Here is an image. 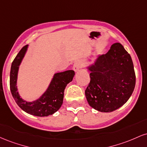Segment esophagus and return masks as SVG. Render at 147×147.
Wrapping results in <instances>:
<instances>
[{
    "instance_id": "esophagus-1",
    "label": "esophagus",
    "mask_w": 147,
    "mask_h": 147,
    "mask_svg": "<svg viewBox=\"0 0 147 147\" xmlns=\"http://www.w3.org/2000/svg\"><path fill=\"white\" fill-rule=\"evenodd\" d=\"M83 65H84V62L82 61H80V60L77 61L74 63V65H73L74 70H75V72H77L79 69L83 66Z\"/></svg>"
}]
</instances>
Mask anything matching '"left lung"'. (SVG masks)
<instances>
[{
	"instance_id": "obj_1",
	"label": "left lung",
	"mask_w": 147,
	"mask_h": 147,
	"mask_svg": "<svg viewBox=\"0 0 147 147\" xmlns=\"http://www.w3.org/2000/svg\"><path fill=\"white\" fill-rule=\"evenodd\" d=\"M88 69L90 82L85 95L91 107L109 113L129 100L136 86V74L131 57L121 43L113 44Z\"/></svg>"
}]
</instances>
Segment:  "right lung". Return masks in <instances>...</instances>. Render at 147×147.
<instances>
[{
  "label": "right lung",
  "mask_w": 147,
  "mask_h": 147,
  "mask_svg": "<svg viewBox=\"0 0 147 147\" xmlns=\"http://www.w3.org/2000/svg\"><path fill=\"white\" fill-rule=\"evenodd\" d=\"M28 45L23 47L11 63L10 70L9 86L13 98L18 106L25 112L38 117H45L57 112L63 104L64 90L67 84L72 82L75 75L74 70L57 72L54 75L46 91L36 100L26 102L18 94L17 83L18 72L20 64L24 57Z\"/></svg>",
  "instance_id": "1"
}]
</instances>
